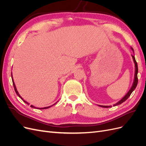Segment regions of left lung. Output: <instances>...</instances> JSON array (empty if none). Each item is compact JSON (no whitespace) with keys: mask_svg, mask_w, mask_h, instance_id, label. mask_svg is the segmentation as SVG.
<instances>
[{"mask_svg":"<svg viewBox=\"0 0 146 146\" xmlns=\"http://www.w3.org/2000/svg\"><path fill=\"white\" fill-rule=\"evenodd\" d=\"M131 50L133 51V53H134V50H133V48H132L131 47ZM131 56H132V58H133V61H134V63H135V76H134V80H133V85H132V86H131V88H130V90L129 91V92H128L127 93L125 94V96L124 97H123V98L122 99H121L120 100H119V101L118 102H117L116 104L113 105L114 107H115V106H117V105H118L121 104L123 102H125L128 98H129V97H130V96L131 95V94L132 93V92H133V91L135 90V89L136 86H137V84H138V64H137V63H136V60H135V56H134L133 55H131ZM99 106H100V107H103V108H110V107H112L111 105H110V106L99 105Z\"/></svg>","mask_w":146,"mask_h":146,"instance_id":"1","label":"left lung"}]
</instances>
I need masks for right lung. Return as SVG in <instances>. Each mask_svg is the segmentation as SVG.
<instances>
[{
    "mask_svg": "<svg viewBox=\"0 0 146 146\" xmlns=\"http://www.w3.org/2000/svg\"><path fill=\"white\" fill-rule=\"evenodd\" d=\"M11 78H12V81H13V86H14V88H15V92H16V93L17 94V96H18L19 97V98L22 99V100H23L24 102L25 103V104H27L28 105L30 104L29 103H28L27 102H26L25 100H24V99H23V98H22V97L19 95V92H18V91H17V89H16V85H15V82H14V80H13V76H12V72H11ZM55 103V104H56ZM55 104H54V105H55ZM52 106H49V107H44V108H39V109H47V108H50V107H52ZM30 107H32V108H36V107H34V106L33 105H31L30 106Z\"/></svg>",
    "mask_w": 146,
    "mask_h": 146,
    "instance_id": "obj_1",
    "label": "right lung"
}]
</instances>
